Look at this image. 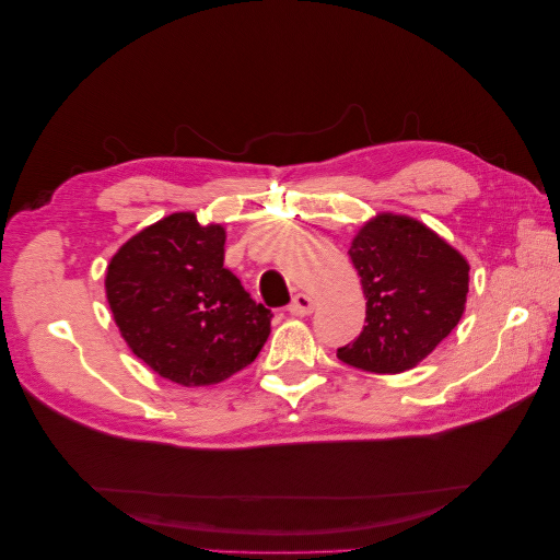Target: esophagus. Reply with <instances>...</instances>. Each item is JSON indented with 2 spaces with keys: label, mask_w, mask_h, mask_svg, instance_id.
<instances>
[{
  "label": "esophagus",
  "mask_w": 560,
  "mask_h": 560,
  "mask_svg": "<svg viewBox=\"0 0 560 560\" xmlns=\"http://www.w3.org/2000/svg\"><path fill=\"white\" fill-rule=\"evenodd\" d=\"M313 311H315V301H313V296H308V294H296V296H294L292 306H290V313H292V315H296V317H306V315H311Z\"/></svg>",
  "instance_id": "obj_1"
}]
</instances>
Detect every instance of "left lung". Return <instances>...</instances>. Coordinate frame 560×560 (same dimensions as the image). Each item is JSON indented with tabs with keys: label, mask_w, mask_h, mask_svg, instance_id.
Instances as JSON below:
<instances>
[{
	"label": "left lung",
	"mask_w": 560,
	"mask_h": 560,
	"mask_svg": "<svg viewBox=\"0 0 560 560\" xmlns=\"http://www.w3.org/2000/svg\"><path fill=\"white\" fill-rule=\"evenodd\" d=\"M348 254L362 278L366 325L336 358L374 374L418 366L465 313L467 259L430 226L395 212L371 217Z\"/></svg>",
	"instance_id": "1"
}]
</instances>
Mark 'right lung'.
I'll list each match as a JSON object with an SVG mask.
<instances>
[{"label":"right lung","mask_w":560,"mask_h":560,"mask_svg":"<svg viewBox=\"0 0 560 560\" xmlns=\"http://www.w3.org/2000/svg\"><path fill=\"white\" fill-rule=\"evenodd\" d=\"M226 229L173 212L107 264L105 292L132 354L184 387L217 385L257 360L270 311L224 268Z\"/></svg>","instance_id":"obj_1"}]
</instances>
